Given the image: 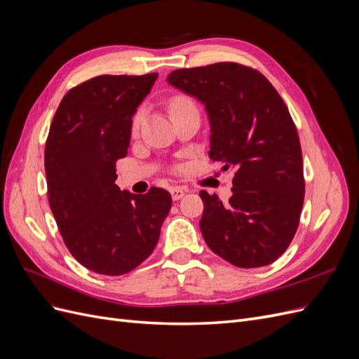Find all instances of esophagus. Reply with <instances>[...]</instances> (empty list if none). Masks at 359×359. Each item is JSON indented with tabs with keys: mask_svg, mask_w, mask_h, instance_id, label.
<instances>
[{
	"mask_svg": "<svg viewBox=\"0 0 359 359\" xmlns=\"http://www.w3.org/2000/svg\"><path fill=\"white\" fill-rule=\"evenodd\" d=\"M184 194H186V189H182V187H172L170 189V196L173 201H180Z\"/></svg>",
	"mask_w": 359,
	"mask_h": 359,
	"instance_id": "obj_1",
	"label": "esophagus"
}]
</instances>
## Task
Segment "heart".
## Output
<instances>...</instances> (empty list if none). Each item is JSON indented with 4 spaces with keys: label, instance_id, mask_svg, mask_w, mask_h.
Here are the masks:
<instances>
[{
    "label": "heart",
    "instance_id": "obj_1",
    "mask_svg": "<svg viewBox=\"0 0 359 359\" xmlns=\"http://www.w3.org/2000/svg\"><path fill=\"white\" fill-rule=\"evenodd\" d=\"M191 102L190 100H187V99H184V97H177V99H173L172 102H170V111L173 109V107H178V106H182V104H190ZM140 114H136V116L133 118V132H136V130L139 128V124H140Z\"/></svg>",
    "mask_w": 359,
    "mask_h": 359
}]
</instances>
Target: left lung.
I'll return each mask as SVG.
<instances>
[{"label":"left lung","instance_id":"8db88e82","mask_svg":"<svg viewBox=\"0 0 359 359\" xmlns=\"http://www.w3.org/2000/svg\"><path fill=\"white\" fill-rule=\"evenodd\" d=\"M168 82L205 104L210 158L235 169L229 202L199 193L205 243L235 266L273 264L295 236L306 193L299 137L283 99L262 73L236 62L173 70Z\"/></svg>","mask_w":359,"mask_h":359}]
</instances>
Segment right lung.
<instances>
[{"label": "right lung", "mask_w": 359, "mask_h": 359, "mask_svg": "<svg viewBox=\"0 0 359 359\" xmlns=\"http://www.w3.org/2000/svg\"><path fill=\"white\" fill-rule=\"evenodd\" d=\"M157 73L102 74L72 88L53 115L45 148L48 199L64 244L81 265L123 276L153 253L170 211L169 191L119 190L132 118Z\"/></svg>", "instance_id": "add662e5"}]
</instances>
